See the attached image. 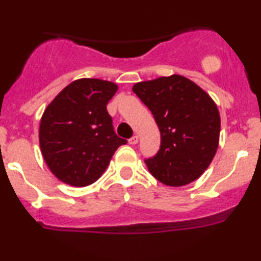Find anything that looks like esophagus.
Masks as SVG:
<instances>
[{
  "instance_id": "34e87169",
  "label": "esophagus",
  "mask_w": 261,
  "mask_h": 261,
  "mask_svg": "<svg viewBox=\"0 0 261 261\" xmlns=\"http://www.w3.org/2000/svg\"><path fill=\"white\" fill-rule=\"evenodd\" d=\"M137 142H139V136H136V135L131 137V139H128V143L130 145H136Z\"/></svg>"
}]
</instances>
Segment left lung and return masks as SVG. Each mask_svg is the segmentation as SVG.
I'll return each instance as SVG.
<instances>
[{
	"instance_id": "1",
	"label": "left lung",
	"mask_w": 261,
	"mask_h": 261,
	"mask_svg": "<svg viewBox=\"0 0 261 261\" xmlns=\"http://www.w3.org/2000/svg\"><path fill=\"white\" fill-rule=\"evenodd\" d=\"M133 91L161 131L160 149L145 160L151 174L169 187L196 180L218 147L221 119L215 101L179 74L136 83Z\"/></svg>"
}]
</instances>
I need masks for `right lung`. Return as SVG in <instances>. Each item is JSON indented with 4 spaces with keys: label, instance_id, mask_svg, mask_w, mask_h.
<instances>
[{
    "label": "right lung",
    "instance_id": "add662e5",
    "mask_svg": "<svg viewBox=\"0 0 261 261\" xmlns=\"http://www.w3.org/2000/svg\"><path fill=\"white\" fill-rule=\"evenodd\" d=\"M116 91L108 81L77 80L45 109L39 142L47 167L61 181L87 187L98 180L114 152L127 142L115 134L107 110Z\"/></svg>",
    "mask_w": 261,
    "mask_h": 261
}]
</instances>
